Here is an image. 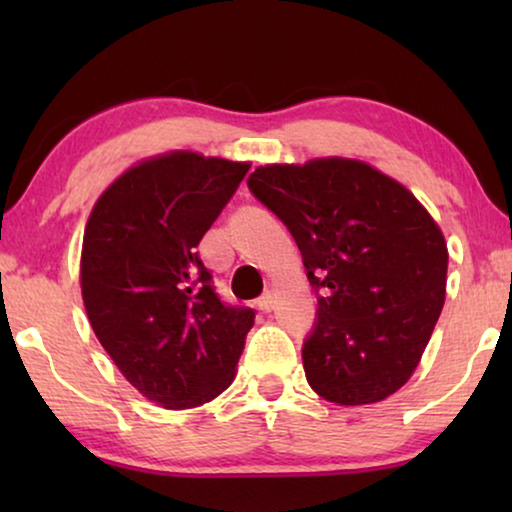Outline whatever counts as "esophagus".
<instances>
[{"label": "esophagus", "instance_id": "esophagus-1", "mask_svg": "<svg viewBox=\"0 0 512 512\" xmlns=\"http://www.w3.org/2000/svg\"><path fill=\"white\" fill-rule=\"evenodd\" d=\"M272 307H275V293L272 291H265L261 298H258V310H263V312H270Z\"/></svg>", "mask_w": 512, "mask_h": 512}]
</instances>
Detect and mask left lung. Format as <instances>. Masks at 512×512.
I'll list each match as a JSON object with an SVG mask.
<instances>
[{"label":"left lung","mask_w":512,"mask_h":512,"mask_svg":"<svg viewBox=\"0 0 512 512\" xmlns=\"http://www.w3.org/2000/svg\"><path fill=\"white\" fill-rule=\"evenodd\" d=\"M254 198L289 228L317 319L303 368L321 398L377 403L415 373L445 303L447 244L408 188L359 160L256 167Z\"/></svg>","instance_id":"1"}]
</instances>
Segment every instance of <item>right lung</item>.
Wrapping results in <instances>:
<instances>
[{
	"label": "right lung",
	"instance_id": "obj_1",
	"mask_svg": "<svg viewBox=\"0 0 512 512\" xmlns=\"http://www.w3.org/2000/svg\"><path fill=\"white\" fill-rule=\"evenodd\" d=\"M247 163L177 151L139 163L100 195L81 251L90 326L139 394L170 410L228 389L254 326L198 256Z\"/></svg>",
	"mask_w": 512,
	"mask_h": 512
}]
</instances>
